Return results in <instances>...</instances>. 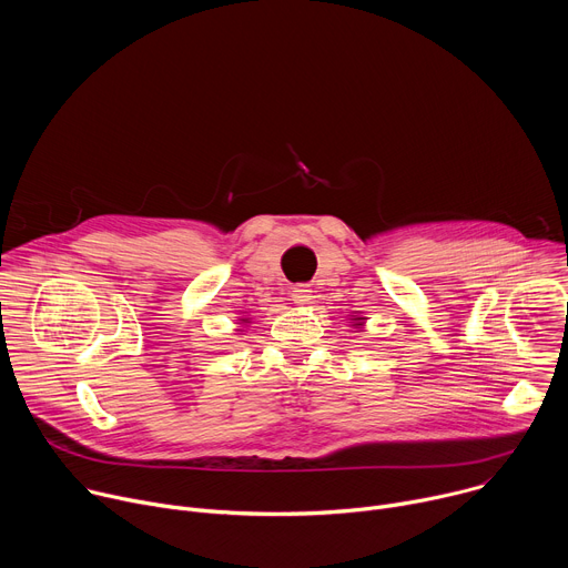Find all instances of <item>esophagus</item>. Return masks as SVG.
Segmentation results:
<instances>
[{"instance_id": "esophagus-1", "label": "esophagus", "mask_w": 568, "mask_h": 568, "mask_svg": "<svg viewBox=\"0 0 568 568\" xmlns=\"http://www.w3.org/2000/svg\"><path fill=\"white\" fill-rule=\"evenodd\" d=\"M310 292H312L310 285H303V283H301V285H294V287H292V301H294V303H307L310 296H312Z\"/></svg>"}]
</instances>
